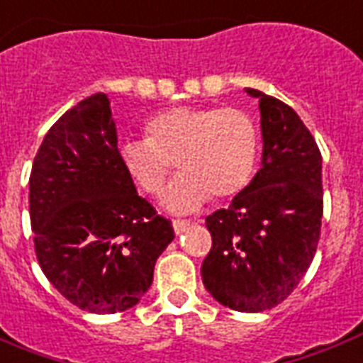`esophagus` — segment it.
I'll return each mask as SVG.
<instances>
[{
    "instance_id": "1",
    "label": "esophagus",
    "mask_w": 363,
    "mask_h": 363,
    "mask_svg": "<svg viewBox=\"0 0 363 363\" xmlns=\"http://www.w3.org/2000/svg\"><path fill=\"white\" fill-rule=\"evenodd\" d=\"M188 226H190V220H186V218H175V220H173V230H175L177 234H182Z\"/></svg>"
}]
</instances>
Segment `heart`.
<instances>
[{
  "label": "heart",
  "instance_id": "obj_1",
  "mask_svg": "<svg viewBox=\"0 0 363 363\" xmlns=\"http://www.w3.org/2000/svg\"><path fill=\"white\" fill-rule=\"evenodd\" d=\"M259 154L255 120L240 108L177 106L146 123V138L118 146L125 175L148 196L162 192L175 160L181 175L171 182L163 203L190 211L211 196L232 198L247 186Z\"/></svg>",
  "mask_w": 363,
  "mask_h": 363
}]
</instances>
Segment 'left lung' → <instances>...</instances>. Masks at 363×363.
Instances as JSON below:
<instances>
[{"instance_id": "1", "label": "left lung", "mask_w": 363, "mask_h": 363, "mask_svg": "<svg viewBox=\"0 0 363 363\" xmlns=\"http://www.w3.org/2000/svg\"><path fill=\"white\" fill-rule=\"evenodd\" d=\"M262 167L206 218L211 249L201 280L215 301L238 312L270 311L286 301L316 255L322 230V154L286 102L257 89Z\"/></svg>"}]
</instances>
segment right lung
Returning <instances> with one entry per match:
<instances>
[{"instance_id":"1","label":"right lung","mask_w":363,"mask_h":363,"mask_svg":"<svg viewBox=\"0 0 363 363\" xmlns=\"http://www.w3.org/2000/svg\"><path fill=\"white\" fill-rule=\"evenodd\" d=\"M30 223L45 278L77 308L114 314L148 291L175 232L118 160L110 101L96 93L52 123L30 173Z\"/></svg>"}]
</instances>
